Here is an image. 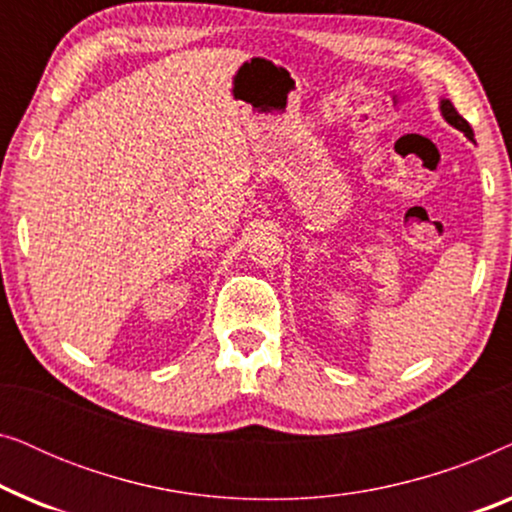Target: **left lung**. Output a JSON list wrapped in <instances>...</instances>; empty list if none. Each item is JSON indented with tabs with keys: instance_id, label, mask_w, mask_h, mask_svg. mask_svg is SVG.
I'll return each mask as SVG.
<instances>
[{
	"instance_id": "left-lung-1",
	"label": "left lung",
	"mask_w": 512,
	"mask_h": 512,
	"mask_svg": "<svg viewBox=\"0 0 512 512\" xmlns=\"http://www.w3.org/2000/svg\"><path fill=\"white\" fill-rule=\"evenodd\" d=\"M440 111H443V116H445V121H447V123L454 125V128L464 132L466 137H473L471 125H468V121H466L464 116H459V111L452 107V102H450V100H443V102H440Z\"/></svg>"
}]
</instances>
